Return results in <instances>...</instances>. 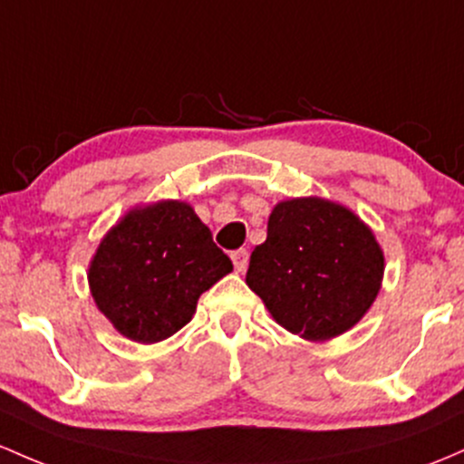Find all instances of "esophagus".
Wrapping results in <instances>:
<instances>
[{"label": "esophagus", "mask_w": 464, "mask_h": 464, "mask_svg": "<svg viewBox=\"0 0 464 464\" xmlns=\"http://www.w3.org/2000/svg\"><path fill=\"white\" fill-rule=\"evenodd\" d=\"M231 259H233V266H236L237 273L246 271V266H248V251H246V248H237V251H233Z\"/></svg>", "instance_id": "esophagus-1"}]
</instances>
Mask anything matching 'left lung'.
Segmentation results:
<instances>
[{
	"instance_id": "1",
	"label": "left lung",
	"mask_w": 464,
	"mask_h": 464,
	"mask_svg": "<svg viewBox=\"0 0 464 464\" xmlns=\"http://www.w3.org/2000/svg\"><path fill=\"white\" fill-rule=\"evenodd\" d=\"M383 271V248L353 208L317 196L288 198L268 216L246 284L288 333L328 341L363 319Z\"/></svg>"
}]
</instances>
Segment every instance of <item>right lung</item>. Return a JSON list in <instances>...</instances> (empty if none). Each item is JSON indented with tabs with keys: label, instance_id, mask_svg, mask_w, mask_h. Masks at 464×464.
Listing matches in <instances>:
<instances>
[{
	"label": "right lung",
	"instance_id": "obj_1",
	"mask_svg": "<svg viewBox=\"0 0 464 464\" xmlns=\"http://www.w3.org/2000/svg\"><path fill=\"white\" fill-rule=\"evenodd\" d=\"M233 271L189 202L130 208L88 268L96 308L127 339L158 343L191 322L198 299Z\"/></svg>",
	"mask_w": 464,
	"mask_h": 464
}]
</instances>
